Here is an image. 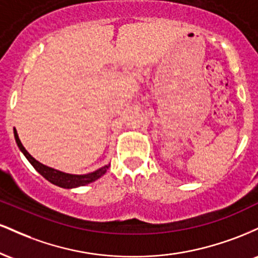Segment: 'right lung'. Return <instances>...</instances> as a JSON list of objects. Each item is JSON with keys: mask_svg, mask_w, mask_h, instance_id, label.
I'll return each instance as SVG.
<instances>
[{"mask_svg": "<svg viewBox=\"0 0 258 258\" xmlns=\"http://www.w3.org/2000/svg\"><path fill=\"white\" fill-rule=\"evenodd\" d=\"M14 138H16V142L19 147V149L22 150V153L24 154L25 158L29 160V162L34 166L35 170L37 171L41 176L44 177L47 180L53 183V184L61 186V188H76V186H81V185H86L88 183L93 182V180L98 179L99 177H102L103 174L106 172L109 166L110 165H105L104 167L99 168V170L94 171V172L87 173V174H70V173H64L61 171L54 170V168H51L46 165L41 164L38 162L36 159H34L32 156L26 152V149L23 147L22 142H20L19 137H18V133L16 130H14Z\"/></svg>", "mask_w": 258, "mask_h": 258, "instance_id": "obj_1", "label": "right lung"}]
</instances>
